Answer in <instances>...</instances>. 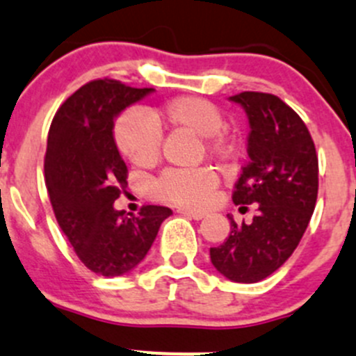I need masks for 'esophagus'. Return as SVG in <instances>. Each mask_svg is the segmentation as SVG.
Returning <instances> with one entry per match:
<instances>
[{
    "label": "esophagus",
    "instance_id": "esophagus-1",
    "mask_svg": "<svg viewBox=\"0 0 356 356\" xmlns=\"http://www.w3.org/2000/svg\"><path fill=\"white\" fill-rule=\"evenodd\" d=\"M179 214H183L185 218H190V220H195V221L202 220V218L206 216L204 213H197V211H188V209H179Z\"/></svg>",
    "mask_w": 356,
    "mask_h": 356
}]
</instances>
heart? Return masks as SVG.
<instances>
[{"label":"heart","instance_id":"1","mask_svg":"<svg viewBox=\"0 0 356 356\" xmlns=\"http://www.w3.org/2000/svg\"><path fill=\"white\" fill-rule=\"evenodd\" d=\"M225 115L213 102L199 97H178L159 108L124 112L114 124V143L135 166H152L161 156L157 129H185L202 136L206 152L214 159H228L234 152L230 136L223 131ZM218 177L207 168L166 170L150 185L154 197L186 209H200L213 199Z\"/></svg>","mask_w":356,"mask_h":356}]
</instances>
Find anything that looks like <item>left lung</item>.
Returning a JSON list of instances; mask_svg holds the SVG:
<instances>
[{
  "instance_id": "obj_1",
  "label": "left lung",
  "mask_w": 356,
  "mask_h": 356,
  "mask_svg": "<svg viewBox=\"0 0 356 356\" xmlns=\"http://www.w3.org/2000/svg\"><path fill=\"white\" fill-rule=\"evenodd\" d=\"M249 119V163L234 186L238 209L258 204V216L237 225L218 248H211L214 268L234 282L266 279L298 248L315 209L318 157L308 128L279 97L244 91L230 97Z\"/></svg>"
}]
</instances>
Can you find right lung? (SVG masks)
<instances>
[{"label": "right lung", "mask_w": 356, "mask_h": 356, "mask_svg": "<svg viewBox=\"0 0 356 356\" xmlns=\"http://www.w3.org/2000/svg\"><path fill=\"white\" fill-rule=\"evenodd\" d=\"M154 88L90 81L57 111L48 133L44 178L60 228L91 272L118 277L147 256L173 211L143 206L138 216L114 209L128 168L114 143V119Z\"/></svg>", "instance_id": "right-lung-1"}]
</instances>
